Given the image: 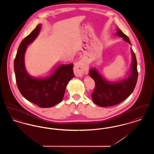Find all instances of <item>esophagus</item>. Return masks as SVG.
<instances>
[{
  "label": "esophagus",
  "mask_w": 154,
  "mask_h": 154,
  "mask_svg": "<svg viewBox=\"0 0 154 154\" xmlns=\"http://www.w3.org/2000/svg\"><path fill=\"white\" fill-rule=\"evenodd\" d=\"M88 67L82 62L80 61L75 63L74 66V74L77 77H82L84 74L88 71Z\"/></svg>",
  "instance_id": "esophagus-1"
}]
</instances>
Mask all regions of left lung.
Instances as JSON below:
<instances>
[{
    "label": "left lung",
    "instance_id": "obj_1",
    "mask_svg": "<svg viewBox=\"0 0 154 154\" xmlns=\"http://www.w3.org/2000/svg\"><path fill=\"white\" fill-rule=\"evenodd\" d=\"M116 35L131 45L129 38L119 29ZM132 64L131 70L124 79L117 81H110L98 72L95 67L90 69L89 76L95 82V90L92 93V99L94 103L100 107H109L118 104L128 98L136 87L138 72L136 55L131 49Z\"/></svg>",
    "mask_w": 154,
    "mask_h": 154
}]
</instances>
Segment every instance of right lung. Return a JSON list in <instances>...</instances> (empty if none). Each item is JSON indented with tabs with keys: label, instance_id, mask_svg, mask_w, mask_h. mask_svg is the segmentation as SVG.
<instances>
[{
	"label": "right lung",
	"instance_id": "1",
	"mask_svg": "<svg viewBox=\"0 0 154 154\" xmlns=\"http://www.w3.org/2000/svg\"><path fill=\"white\" fill-rule=\"evenodd\" d=\"M38 24L19 46L14 59L15 79L20 93L26 100L40 107H52L62 102L66 86L74 77L73 64H60L50 70L46 77H33L28 73L25 65V54L28 45L32 43L40 32Z\"/></svg>",
	"mask_w": 154,
	"mask_h": 154
}]
</instances>
